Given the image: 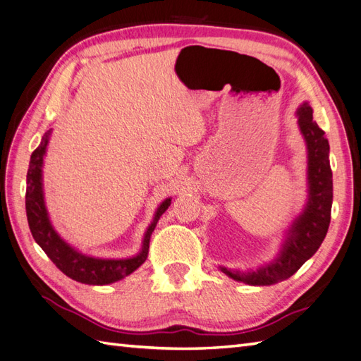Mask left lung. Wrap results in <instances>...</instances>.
Wrapping results in <instances>:
<instances>
[{
	"label": "left lung",
	"mask_w": 361,
	"mask_h": 361,
	"mask_svg": "<svg viewBox=\"0 0 361 361\" xmlns=\"http://www.w3.org/2000/svg\"><path fill=\"white\" fill-rule=\"evenodd\" d=\"M298 126L307 142L309 201L305 212L292 224L280 257L257 272L240 274L221 267L231 279L252 286L280 283L294 275L311 258L328 233L332 207V171L329 164V142L324 130L312 118V109L305 103L298 109Z\"/></svg>",
	"instance_id": "left-lung-1"
}]
</instances>
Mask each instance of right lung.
<instances>
[{
	"mask_svg": "<svg viewBox=\"0 0 361 361\" xmlns=\"http://www.w3.org/2000/svg\"><path fill=\"white\" fill-rule=\"evenodd\" d=\"M46 146L47 135L43 137L41 145L32 152L27 171L26 214L32 237L35 238V241L44 250L46 255L52 259L58 269L75 281L103 286V284L118 281L138 269L147 258L150 233L154 232L157 221L166 212V209L171 206V198L163 201V204L158 207L154 223L149 226L145 241H142L141 254L137 257L128 259H99L82 255L58 237V233L54 231L52 224L49 221L43 198V184H41V164H43Z\"/></svg>",
	"mask_w": 361,
	"mask_h": 361,
	"instance_id": "obj_1",
	"label": "right lung"
}]
</instances>
